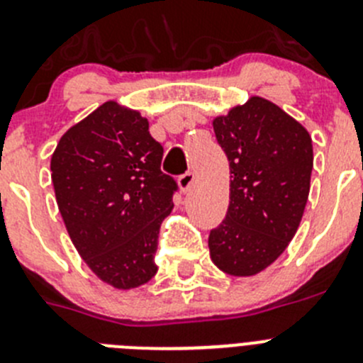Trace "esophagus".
<instances>
[{"label": "esophagus", "instance_id": "esophagus-1", "mask_svg": "<svg viewBox=\"0 0 363 363\" xmlns=\"http://www.w3.org/2000/svg\"><path fill=\"white\" fill-rule=\"evenodd\" d=\"M194 174H192V172H185V174H182L178 178V187L184 192H189L192 189V185H194Z\"/></svg>", "mask_w": 363, "mask_h": 363}]
</instances>
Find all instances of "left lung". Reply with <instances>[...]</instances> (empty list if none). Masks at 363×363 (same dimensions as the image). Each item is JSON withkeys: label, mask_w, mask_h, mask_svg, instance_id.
Instances as JSON below:
<instances>
[{"label": "left lung", "mask_w": 363, "mask_h": 363, "mask_svg": "<svg viewBox=\"0 0 363 363\" xmlns=\"http://www.w3.org/2000/svg\"><path fill=\"white\" fill-rule=\"evenodd\" d=\"M230 167V203L208 235L211 259L234 277H252L290 245L310 196L313 144L284 109L250 97L212 121Z\"/></svg>", "instance_id": "obj_1"}]
</instances>
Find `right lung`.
<instances>
[{"label":"right lung","mask_w":363,"mask_h":363,"mask_svg":"<svg viewBox=\"0 0 363 363\" xmlns=\"http://www.w3.org/2000/svg\"><path fill=\"white\" fill-rule=\"evenodd\" d=\"M140 111L108 101L61 136L50 171L59 212L89 270L116 290L155 277L160 225L174 179Z\"/></svg>","instance_id":"obj_1"}]
</instances>
